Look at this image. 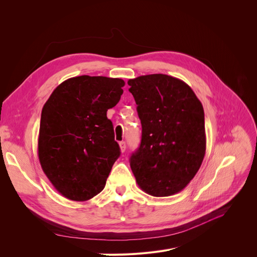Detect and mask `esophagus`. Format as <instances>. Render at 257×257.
<instances>
[{
    "label": "esophagus",
    "mask_w": 257,
    "mask_h": 257,
    "mask_svg": "<svg viewBox=\"0 0 257 257\" xmlns=\"http://www.w3.org/2000/svg\"><path fill=\"white\" fill-rule=\"evenodd\" d=\"M118 145H119L120 152H121V153L125 152V151H126V143H125V142H120V143H118Z\"/></svg>",
    "instance_id": "esophagus-1"
}]
</instances>
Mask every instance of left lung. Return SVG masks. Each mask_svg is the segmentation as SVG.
<instances>
[{
    "mask_svg": "<svg viewBox=\"0 0 257 257\" xmlns=\"http://www.w3.org/2000/svg\"><path fill=\"white\" fill-rule=\"evenodd\" d=\"M142 123L130 167L142 190L154 197L181 192L199 171L206 150L204 110L182 80L164 74L129 79Z\"/></svg>",
    "mask_w": 257,
    "mask_h": 257,
    "instance_id": "obj_1",
    "label": "left lung"
}]
</instances>
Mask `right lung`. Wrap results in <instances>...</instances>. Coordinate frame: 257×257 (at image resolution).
I'll return each mask as SVG.
<instances>
[{
  "instance_id": "obj_1",
  "label": "right lung",
  "mask_w": 257,
  "mask_h": 257,
  "mask_svg": "<svg viewBox=\"0 0 257 257\" xmlns=\"http://www.w3.org/2000/svg\"><path fill=\"white\" fill-rule=\"evenodd\" d=\"M124 80L103 76L67 79L43 107L38 158L63 197L86 201L103 191L120 152L107 110L123 93Z\"/></svg>"
}]
</instances>
